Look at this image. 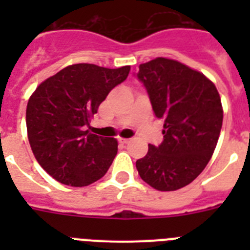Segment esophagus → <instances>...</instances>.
<instances>
[{"label":"esophagus","instance_id":"esophagus-1","mask_svg":"<svg viewBox=\"0 0 250 250\" xmlns=\"http://www.w3.org/2000/svg\"><path fill=\"white\" fill-rule=\"evenodd\" d=\"M119 144H121V145H126V144H129V143H130V140H129V139H119Z\"/></svg>","mask_w":250,"mask_h":250}]
</instances>
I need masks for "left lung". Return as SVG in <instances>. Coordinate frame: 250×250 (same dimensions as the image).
<instances>
[{
    "label": "left lung",
    "mask_w": 250,
    "mask_h": 250,
    "mask_svg": "<svg viewBox=\"0 0 250 250\" xmlns=\"http://www.w3.org/2000/svg\"><path fill=\"white\" fill-rule=\"evenodd\" d=\"M154 114L164 121V140L136 160L145 183L160 191L190 184L210 160L219 139L223 107L215 85L202 72L158 57L139 66Z\"/></svg>",
    "instance_id": "8db88e82"
}]
</instances>
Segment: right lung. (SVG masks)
I'll list each match as a JSON object with an SVG mask.
<instances>
[{
	"mask_svg": "<svg viewBox=\"0 0 250 250\" xmlns=\"http://www.w3.org/2000/svg\"><path fill=\"white\" fill-rule=\"evenodd\" d=\"M130 66H67L37 86L26 109L28 141L46 173L61 184L86 187L103 178L118 152L114 138L86 126L109 92L126 80Z\"/></svg>",
	"mask_w": 250,
	"mask_h": 250,
	"instance_id": "add662e5",
	"label": "right lung"
}]
</instances>
